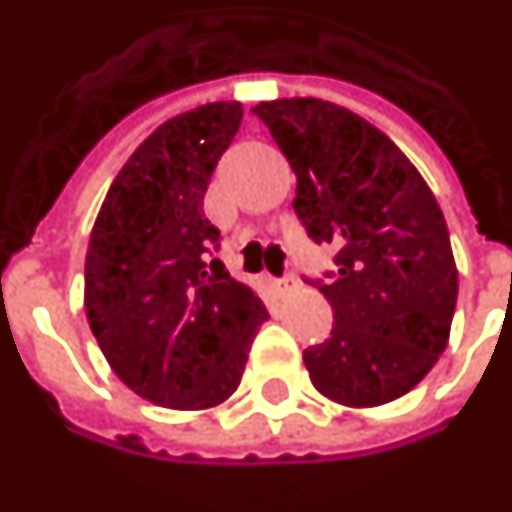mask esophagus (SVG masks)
Masks as SVG:
<instances>
[{"label": "esophagus", "instance_id": "34e87169", "mask_svg": "<svg viewBox=\"0 0 512 512\" xmlns=\"http://www.w3.org/2000/svg\"><path fill=\"white\" fill-rule=\"evenodd\" d=\"M296 285H299V282H296V277H282V280L274 282V288H277V293L296 291Z\"/></svg>", "mask_w": 512, "mask_h": 512}]
</instances>
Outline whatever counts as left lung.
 Returning <instances> with one entry per match:
<instances>
[{
	"label": "left lung",
	"instance_id": "obj_1",
	"mask_svg": "<svg viewBox=\"0 0 512 512\" xmlns=\"http://www.w3.org/2000/svg\"><path fill=\"white\" fill-rule=\"evenodd\" d=\"M296 174V216L332 244L330 338L305 349L310 380L346 407L405 396L430 374L457 305L449 230L430 185L374 124L324 99L252 107Z\"/></svg>",
	"mask_w": 512,
	"mask_h": 512
}]
</instances>
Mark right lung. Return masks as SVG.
I'll return each mask as SVG.
<instances>
[{
  "label": "right lung",
  "instance_id": "obj_1",
  "mask_svg": "<svg viewBox=\"0 0 512 512\" xmlns=\"http://www.w3.org/2000/svg\"><path fill=\"white\" fill-rule=\"evenodd\" d=\"M244 119L210 102L160 124L107 191L85 255V313L130 391L171 410L230 399L266 305L213 252L207 182Z\"/></svg>",
  "mask_w": 512,
  "mask_h": 512
}]
</instances>
